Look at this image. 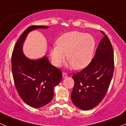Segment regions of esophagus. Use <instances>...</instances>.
<instances>
[{"mask_svg": "<svg viewBox=\"0 0 126 126\" xmlns=\"http://www.w3.org/2000/svg\"><path fill=\"white\" fill-rule=\"evenodd\" d=\"M63 78H64V79L68 78V74H67L66 73H63Z\"/></svg>", "mask_w": 126, "mask_h": 126, "instance_id": "obj_1", "label": "esophagus"}]
</instances>
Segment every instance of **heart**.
<instances>
[{
	"label": "heart",
	"instance_id": "heart-1",
	"mask_svg": "<svg viewBox=\"0 0 126 126\" xmlns=\"http://www.w3.org/2000/svg\"><path fill=\"white\" fill-rule=\"evenodd\" d=\"M95 48V41L92 35L79 31L66 32L50 50L53 64L60 66L65 60L76 70H81L90 63Z\"/></svg>",
	"mask_w": 126,
	"mask_h": 126
}]
</instances>
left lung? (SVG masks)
<instances>
[{"instance_id":"left-lung-1","label":"left lung","mask_w":126,"mask_h":126,"mask_svg":"<svg viewBox=\"0 0 126 126\" xmlns=\"http://www.w3.org/2000/svg\"><path fill=\"white\" fill-rule=\"evenodd\" d=\"M104 36L90 64L72 76L74 85L71 94L73 104L82 110H89L103 99L114 71V55L109 38Z\"/></svg>"}]
</instances>
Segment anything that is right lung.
Listing matches in <instances>:
<instances>
[{
  "label": "right lung",
  "mask_w": 126,
  "mask_h": 126,
  "mask_svg": "<svg viewBox=\"0 0 126 126\" xmlns=\"http://www.w3.org/2000/svg\"><path fill=\"white\" fill-rule=\"evenodd\" d=\"M47 28L44 26L27 28L12 53V69L16 89L24 102L34 108L44 107L53 99L55 87L62 79V71L50 63L47 56L33 60L23 53V44L28 34L36 29Z\"/></svg>",
  "instance_id": "1"
}]
</instances>
